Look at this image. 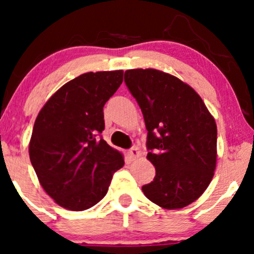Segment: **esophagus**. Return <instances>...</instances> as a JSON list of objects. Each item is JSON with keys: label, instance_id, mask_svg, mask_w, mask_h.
Masks as SVG:
<instances>
[{"label": "esophagus", "instance_id": "esophagus-1", "mask_svg": "<svg viewBox=\"0 0 254 254\" xmlns=\"http://www.w3.org/2000/svg\"><path fill=\"white\" fill-rule=\"evenodd\" d=\"M127 155H129L130 160L134 161L140 156V150L137 147H132V148H130L129 152H127Z\"/></svg>", "mask_w": 254, "mask_h": 254}]
</instances>
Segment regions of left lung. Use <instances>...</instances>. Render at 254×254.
Instances as JSON below:
<instances>
[{"label": "left lung", "mask_w": 254, "mask_h": 254, "mask_svg": "<svg viewBox=\"0 0 254 254\" xmlns=\"http://www.w3.org/2000/svg\"><path fill=\"white\" fill-rule=\"evenodd\" d=\"M125 83L141 108L147 160L156 176L142 187L148 200L182 209L209 187L217 157V129L205 103L189 84L155 68L125 71Z\"/></svg>", "instance_id": "1"}]
</instances>
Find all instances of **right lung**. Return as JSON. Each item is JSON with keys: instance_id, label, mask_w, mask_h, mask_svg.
Returning a JSON list of instances; mask_svg holds the SVG:
<instances>
[{"instance_id": "1", "label": "right lung", "mask_w": 254, "mask_h": 254, "mask_svg": "<svg viewBox=\"0 0 254 254\" xmlns=\"http://www.w3.org/2000/svg\"><path fill=\"white\" fill-rule=\"evenodd\" d=\"M124 71L87 72L59 88L35 119L29 157L38 179L56 204L72 211L106 196L124 157L98 135L103 107L123 82Z\"/></svg>"}]
</instances>
